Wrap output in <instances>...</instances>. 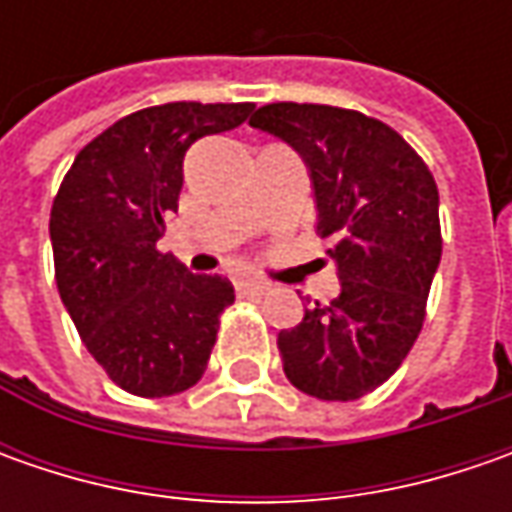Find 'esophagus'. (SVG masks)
Segmentation results:
<instances>
[{
	"instance_id": "1",
	"label": "esophagus",
	"mask_w": 512,
	"mask_h": 512,
	"mask_svg": "<svg viewBox=\"0 0 512 512\" xmlns=\"http://www.w3.org/2000/svg\"><path fill=\"white\" fill-rule=\"evenodd\" d=\"M236 290H242V293H262L267 290V285L262 279H250V276H242L239 282H236Z\"/></svg>"
}]
</instances>
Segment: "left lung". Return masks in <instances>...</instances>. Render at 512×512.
I'll return each instance as SVG.
<instances>
[{
	"label": "left lung",
	"mask_w": 512,
	"mask_h": 512,
	"mask_svg": "<svg viewBox=\"0 0 512 512\" xmlns=\"http://www.w3.org/2000/svg\"><path fill=\"white\" fill-rule=\"evenodd\" d=\"M250 125L305 159L316 233L330 242L342 290L279 333L293 387L325 402L373 393L419 339L442 259L439 187L424 159L390 125L359 110L276 102Z\"/></svg>",
	"instance_id": "8db88e82"
}]
</instances>
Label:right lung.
<instances>
[{
    "instance_id": "add662e5",
    "label": "right lung",
    "mask_w": 512,
    "mask_h": 512,
    "mask_svg": "<svg viewBox=\"0 0 512 512\" xmlns=\"http://www.w3.org/2000/svg\"><path fill=\"white\" fill-rule=\"evenodd\" d=\"M250 102H168L130 113L76 153L50 207L56 287L88 353L122 390L176 396L202 379L233 305L222 276L162 253L187 148L239 128Z\"/></svg>"
}]
</instances>
